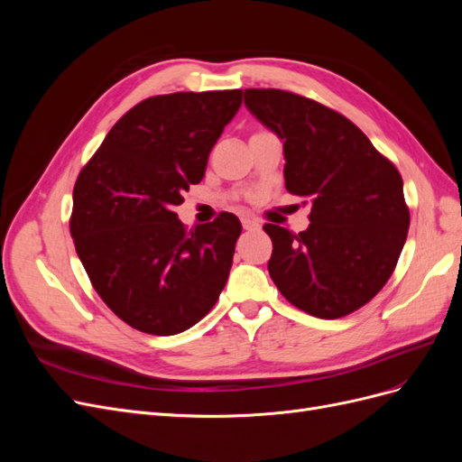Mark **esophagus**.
I'll return each mask as SVG.
<instances>
[{
    "label": "esophagus",
    "instance_id": "esophagus-1",
    "mask_svg": "<svg viewBox=\"0 0 462 462\" xmlns=\"http://www.w3.org/2000/svg\"><path fill=\"white\" fill-rule=\"evenodd\" d=\"M243 227H245L246 231H254V229H258V227H260V223H258L256 219L245 217V219H243Z\"/></svg>",
    "mask_w": 462,
    "mask_h": 462
}]
</instances>
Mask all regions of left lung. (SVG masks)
I'll return each mask as SVG.
<instances>
[{"label":"left lung","instance_id":"1","mask_svg":"<svg viewBox=\"0 0 462 462\" xmlns=\"http://www.w3.org/2000/svg\"><path fill=\"white\" fill-rule=\"evenodd\" d=\"M245 106L283 143L285 187L310 204L299 235L265 223L268 272L282 295L321 319L372 300L393 273L409 233L397 167L337 111L309 97L245 90Z\"/></svg>","mask_w":462,"mask_h":462}]
</instances>
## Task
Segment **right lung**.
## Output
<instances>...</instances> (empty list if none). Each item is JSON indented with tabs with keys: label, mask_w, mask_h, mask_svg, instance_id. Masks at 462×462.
Returning <instances> with one entry per match:
<instances>
[{
	"label": "right lung",
	"mask_w": 462,
	"mask_h": 462,
	"mask_svg": "<svg viewBox=\"0 0 462 462\" xmlns=\"http://www.w3.org/2000/svg\"><path fill=\"white\" fill-rule=\"evenodd\" d=\"M243 90L153 96L129 109L80 171L71 236L102 300L125 324L175 335L200 321L227 283L243 231L223 212L185 231L173 212L202 180Z\"/></svg>",
	"instance_id": "add662e5"
}]
</instances>
